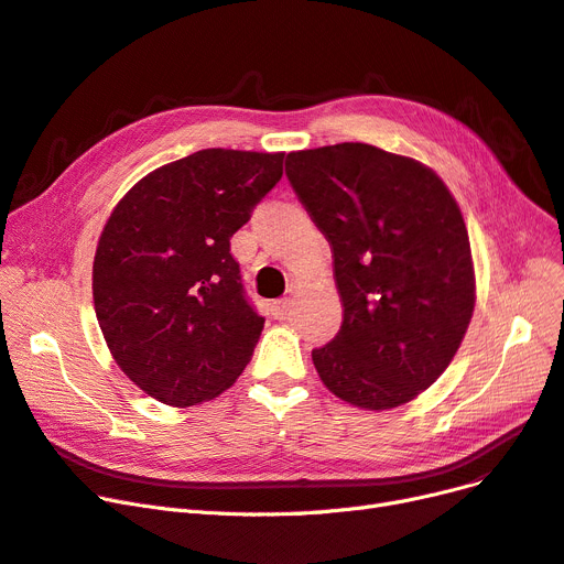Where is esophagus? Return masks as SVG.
Listing matches in <instances>:
<instances>
[{"instance_id": "esophagus-1", "label": "esophagus", "mask_w": 564, "mask_h": 564, "mask_svg": "<svg viewBox=\"0 0 564 564\" xmlns=\"http://www.w3.org/2000/svg\"><path fill=\"white\" fill-rule=\"evenodd\" d=\"M290 306H293V300H290V297L276 300L274 304H271V316H274V318H285Z\"/></svg>"}]
</instances>
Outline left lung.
Listing matches in <instances>:
<instances>
[{
  "instance_id": "obj_1",
  "label": "left lung",
  "mask_w": 564,
  "mask_h": 564,
  "mask_svg": "<svg viewBox=\"0 0 564 564\" xmlns=\"http://www.w3.org/2000/svg\"><path fill=\"white\" fill-rule=\"evenodd\" d=\"M285 174L332 248L344 306L337 337L311 352L323 386L365 411L415 400L474 316L460 206L427 164L358 141L288 153Z\"/></svg>"
}]
</instances>
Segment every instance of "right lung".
Returning <instances> with one entry per match:
<instances>
[{
  "label": "right lung",
  "mask_w": 564,
  "mask_h": 564,
  "mask_svg": "<svg viewBox=\"0 0 564 564\" xmlns=\"http://www.w3.org/2000/svg\"><path fill=\"white\" fill-rule=\"evenodd\" d=\"M285 153L204 149L137 181L104 225L95 314L116 365L149 398L195 406L253 358L264 318L243 300L229 239L283 176Z\"/></svg>",
  "instance_id": "1"
}]
</instances>
